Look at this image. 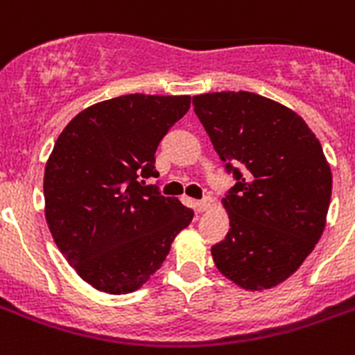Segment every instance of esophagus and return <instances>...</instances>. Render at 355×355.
I'll list each match as a JSON object with an SVG mask.
<instances>
[{
    "label": "esophagus",
    "instance_id": "1",
    "mask_svg": "<svg viewBox=\"0 0 355 355\" xmlns=\"http://www.w3.org/2000/svg\"><path fill=\"white\" fill-rule=\"evenodd\" d=\"M211 204H213L211 198L206 197V198H202V200H197V204H195V206H197L198 211H207V209L211 207Z\"/></svg>",
    "mask_w": 355,
    "mask_h": 355
}]
</instances>
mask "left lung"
<instances>
[{"mask_svg":"<svg viewBox=\"0 0 355 355\" xmlns=\"http://www.w3.org/2000/svg\"><path fill=\"white\" fill-rule=\"evenodd\" d=\"M235 186L223 198L226 239L211 248L224 277L266 290L297 272L321 239L332 171L321 144L292 109L248 91L193 96Z\"/></svg>","mask_w":355,"mask_h":355,"instance_id":"8db88e82","label":"left lung"}]
</instances>
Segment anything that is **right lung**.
<instances>
[{
    "label": "right lung",
    "mask_w": 355,
    "mask_h": 355,
    "mask_svg": "<svg viewBox=\"0 0 355 355\" xmlns=\"http://www.w3.org/2000/svg\"><path fill=\"white\" fill-rule=\"evenodd\" d=\"M191 96L125 94L83 109L45 166V218L63 257L100 292L148 282L189 226L193 209L160 195L155 153Z\"/></svg>",
    "instance_id": "add662e5"
}]
</instances>
